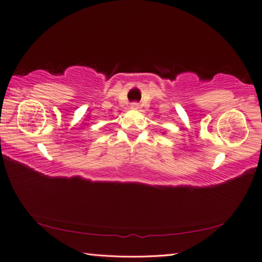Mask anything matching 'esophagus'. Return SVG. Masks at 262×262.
<instances>
[{
  "mask_svg": "<svg viewBox=\"0 0 262 262\" xmlns=\"http://www.w3.org/2000/svg\"><path fill=\"white\" fill-rule=\"evenodd\" d=\"M130 108L131 110H138V108H139V103L138 102H131V105H130Z\"/></svg>",
  "mask_w": 262,
  "mask_h": 262,
  "instance_id": "34e87169",
  "label": "esophagus"
}]
</instances>
